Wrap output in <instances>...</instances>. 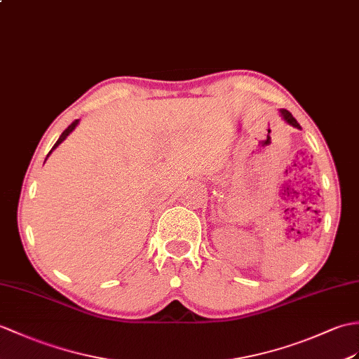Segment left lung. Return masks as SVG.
<instances>
[{
	"instance_id": "1",
	"label": "left lung",
	"mask_w": 359,
	"mask_h": 359,
	"mask_svg": "<svg viewBox=\"0 0 359 359\" xmlns=\"http://www.w3.org/2000/svg\"><path fill=\"white\" fill-rule=\"evenodd\" d=\"M280 113H281V118L285 119V121H286L289 125H292V127H295V128H302V127H299V123L297 122V119L294 118L292 114H290V111L285 110V108H281Z\"/></svg>"
}]
</instances>
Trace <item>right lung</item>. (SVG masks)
Wrapping results in <instances>:
<instances>
[{
  "label": "right lung",
  "mask_w": 359,
  "mask_h": 359,
  "mask_svg": "<svg viewBox=\"0 0 359 359\" xmlns=\"http://www.w3.org/2000/svg\"><path fill=\"white\" fill-rule=\"evenodd\" d=\"M78 123H79V119H76V121H74L73 123H70V125H69V127H67V128L64 130V133H62V135L60 136V139H57V140H56V144L53 145V148H52V149H50V153H52V151H53V149H55V148H56L57 145H60V144H61V142H62V140H64V139H65L67 136H69V135H70V133H72V131H73L74 128H76V125H78ZM50 153H48V154H50ZM48 154H47V157H48Z\"/></svg>",
  "instance_id": "1"
}]
</instances>
